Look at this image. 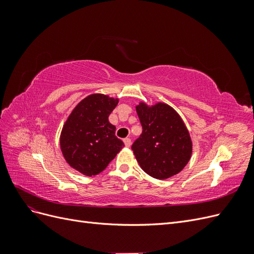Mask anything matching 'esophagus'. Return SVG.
I'll list each match as a JSON object with an SVG mask.
<instances>
[{"mask_svg": "<svg viewBox=\"0 0 254 254\" xmlns=\"http://www.w3.org/2000/svg\"><path fill=\"white\" fill-rule=\"evenodd\" d=\"M124 143H125L126 147H129V146L131 145V140H130L129 137H126V139H124Z\"/></svg>", "mask_w": 254, "mask_h": 254, "instance_id": "1", "label": "esophagus"}]
</instances>
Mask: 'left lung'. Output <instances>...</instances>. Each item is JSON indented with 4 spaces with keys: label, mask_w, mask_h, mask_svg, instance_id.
I'll return each instance as SVG.
<instances>
[{
    "label": "left lung",
    "mask_w": 254,
    "mask_h": 254,
    "mask_svg": "<svg viewBox=\"0 0 254 254\" xmlns=\"http://www.w3.org/2000/svg\"><path fill=\"white\" fill-rule=\"evenodd\" d=\"M143 128L131 149L142 170L156 179H167L180 173L191 155V141L179 114L159 103L136 106Z\"/></svg>",
    "instance_id": "left-lung-1"
}]
</instances>
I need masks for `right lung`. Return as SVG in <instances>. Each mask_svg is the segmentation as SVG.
Returning a JSON list of instances; mask_svg holds the SVG:
<instances>
[{
    "label": "right lung",
    "instance_id": "obj_1",
    "mask_svg": "<svg viewBox=\"0 0 254 254\" xmlns=\"http://www.w3.org/2000/svg\"><path fill=\"white\" fill-rule=\"evenodd\" d=\"M118 99L92 94L75 107L63 128L60 147L66 162L86 176L103 172L124 147L109 115Z\"/></svg>",
    "mask_w": 254,
    "mask_h": 254
}]
</instances>
